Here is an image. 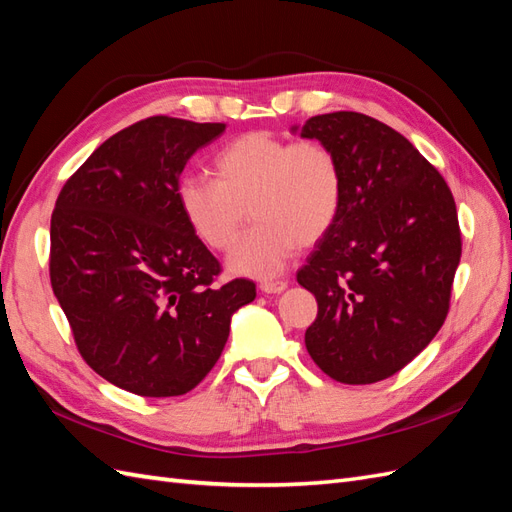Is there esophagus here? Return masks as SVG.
Segmentation results:
<instances>
[{"label": "esophagus", "instance_id": "1", "mask_svg": "<svg viewBox=\"0 0 512 512\" xmlns=\"http://www.w3.org/2000/svg\"><path fill=\"white\" fill-rule=\"evenodd\" d=\"M285 288H288V281H283V279H277V281H261V283H259V290L266 292V294H279V292H283Z\"/></svg>", "mask_w": 512, "mask_h": 512}]
</instances>
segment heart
Masks as SVG:
<instances>
[{
  "label": "heart",
  "instance_id": "obj_1",
  "mask_svg": "<svg viewBox=\"0 0 512 512\" xmlns=\"http://www.w3.org/2000/svg\"><path fill=\"white\" fill-rule=\"evenodd\" d=\"M213 172L216 181L181 176L176 200L211 251H229L248 218H255L257 224L229 257L237 275L275 277L296 248L323 240L342 213L344 170L336 150L323 141L253 130L216 154Z\"/></svg>",
  "mask_w": 512,
  "mask_h": 512
}]
</instances>
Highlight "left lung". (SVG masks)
I'll use <instances>...</instances> for the list:
<instances>
[{"instance_id":"8db88e82","label":"left lung","mask_w":512,"mask_h":512,"mask_svg":"<svg viewBox=\"0 0 512 512\" xmlns=\"http://www.w3.org/2000/svg\"><path fill=\"white\" fill-rule=\"evenodd\" d=\"M299 130L334 148L344 170L338 222L296 281L316 296L305 347L340 384L395 375L443 327L462 240L445 178L397 130L353 111Z\"/></svg>"}]
</instances>
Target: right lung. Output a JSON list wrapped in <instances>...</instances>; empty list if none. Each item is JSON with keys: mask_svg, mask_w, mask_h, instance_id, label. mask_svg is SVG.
I'll return each mask as SVG.
<instances>
[{"mask_svg": "<svg viewBox=\"0 0 512 512\" xmlns=\"http://www.w3.org/2000/svg\"><path fill=\"white\" fill-rule=\"evenodd\" d=\"M154 115L109 137L67 178L50 227V281L76 347L106 382L141 397L196 388L255 283L216 285L220 261L189 227L176 185L224 133Z\"/></svg>", "mask_w": 512, "mask_h": 512, "instance_id": "right-lung-1", "label": "right lung"}]
</instances>
